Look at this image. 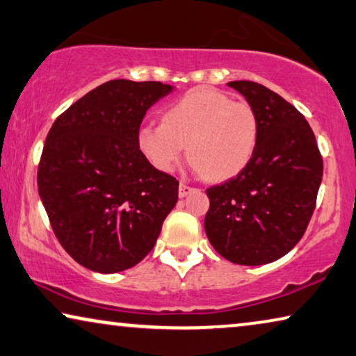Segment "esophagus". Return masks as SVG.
Wrapping results in <instances>:
<instances>
[{"instance_id":"1","label":"esophagus","mask_w":356,"mask_h":356,"mask_svg":"<svg viewBox=\"0 0 356 356\" xmlns=\"http://www.w3.org/2000/svg\"><path fill=\"white\" fill-rule=\"evenodd\" d=\"M191 191H194V188L193 186H189V184H186V183H181L179 184V189H178V195L179 197H186L188 195Z\"/></svg>"}]
</instances>
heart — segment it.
<instances>
[{"instance_id":"1","label":"heart","mask_w":356,"mask_h":356,"mask_svg":"<svg viewBox=\"0 0 356 356\" xmlns=\"http://www.w3.org/2000/svg\"><path fill=\"white\" fill-rule=\"evenodd\" d=\"M258 141L259 119L253 106L209 87L178 98L163 109L162 124H145L136 134L138 149L157 170L172 173L189 146L194 170L218 181L242 172Z\"/></svg>"}]
</instances>
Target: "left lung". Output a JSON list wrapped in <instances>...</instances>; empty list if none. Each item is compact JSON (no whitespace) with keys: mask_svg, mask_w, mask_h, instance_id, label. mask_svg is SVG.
Wrapping results in <instances>:
<instances>
[{"mask_svg":"<svg viewBox=\"0 0 356 356\" xmlns=\"http://www.w3.org/2000/svg\"><path fill=\"white\" fill-rule=\"evenodd\" d=\"M227 86L258 114L259 141L237 177L207 189L205 232L227 261L269 264L302 238L315 210L323 159L309 122L285 98L253 81Z\"/></svg>","mask_w":356,"mask_h":356,"instance_id":"8db88e82","label":"left lung"}]
</instances>
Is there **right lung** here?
I'll return each instance as SVG.
<instances>
[{
  "label": "right lung",
  "instance_id": "add662e5",
  "mask_svg": "<svg viewBox=\"0 0 356 356\" xmlns=\"http://www.w3.org/2000/svg\"><path fill=\"white\" fill-rule=\"evenodd\" d=\"M172 89L108 81L49 130L38 191L60 245L86 269L114 273L138 264L177 205V178L152 167L136 145L146 111Z\"/></svg>",
  "mask_w": 356,
  "mask_h": 356
}]
</instances>
